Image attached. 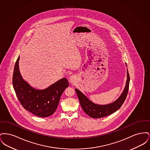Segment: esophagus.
<instances>
[{"label": "esophagus", "mask_w": 150, "mask_h": 150, "mask_svg": "<svg viewBox=\"0 0 150 150\" xmlns=\"http://www.w3.org/2000/svg\"><path fill=\"white\" fill-rule=\"evenodd\" d=\"M76 77L75 75H71L70 77V82L71 84H74L76 82Z\"/></svg>", "instance_id": "34e87169"}]
</instances>
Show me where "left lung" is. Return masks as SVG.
Here are the masks:
<instances>
[{
	"instance_id": "obj_1",
	"label": "left lung",
	"mask_w": 150,
	"mask_h": 150,
	"mask_svg": "<svg viewBox=\"0 0 150 150\" xmlns=\"http://www.w3.org/2000/svg\"><path fill=\"white\" fill-rule=\"evenodd\" d=\"M126 66L127 67V64ZM129 81V74L127 70V80L122 93L114 102L105 105H100L93 103L78 89H75V91L78 95L80 105L86 114L92 118H102L114 113L121 107L128 92Z\"/></svg>"
}]
</instances>
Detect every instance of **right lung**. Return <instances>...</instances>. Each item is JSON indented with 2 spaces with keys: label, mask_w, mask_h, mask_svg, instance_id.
<instances>
[{
  "label": "right lung",
  "mask_w": 150,
  "mask_h": 150,
  "mask_svg": "<svg viewBox=\"0 0 150 150\" xmlns=\"http://www.w3.org/2000/svg\"><path fill=\"white\" fill-rule=\"evenodd\" d=\"M20 56L14 66L13 86L17 97L23 108L41 117L53 114L56 110L61 96L69 86L66 78H62L42 89H36L22 78L19 70Z\"/></svg>",
  "instance_id": "add662e5"
}]
</instances>
